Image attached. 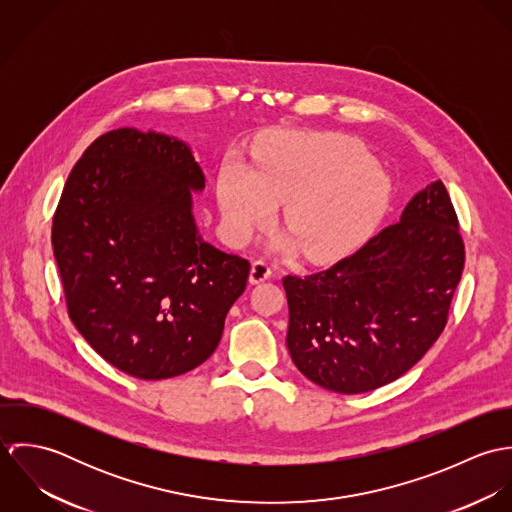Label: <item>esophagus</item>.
<instances>
[{"label":"esophagus","mask_w":512,"mask_h":512,"mask_svg":"<svg viewBox=\"0 0 512 512\" xmlns=\"http://www.w3.org/2000/svg\"><path fill=\"white\" fill-rule=\"evenodd\" d=\"M270 276H272V266L266 260H256L252 264V272H250V282L252 284L266 282Z\"/></svg>","instance_id":"34e87169"}]
</instances>
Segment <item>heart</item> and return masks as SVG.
Returning a JSON list of instances; mask_svg holds the SVG:
<instances>
[{
	"instance_id": "heart-1",
	"label": "heart",
	"mask_w": 512,
	"mask_h": 512,
	"mask_svg": "<svg viewBox=\"0 0 512 512\" xmlns=\"http://www.w3.org/2000/svg\"><path fill=\"white\" fill-rule=\"evenodd\" d=\"M217 189L222 220L234 240H248L274 219L278 200L293 240L317 260L363 242L390 199V179L365 147L313 132L272 138L256 169L238 155L224 157Z\"/></svg>"
}]
</instances>
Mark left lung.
<instances>
[{
  "mask_svg": "<svg viewBox=\"0 0 512 512\" xmlns=\"http://www.w3.org/2000/svg\"><path fill=\"white\" fill-rule=\"evenodd\" d=\"M463 264L457 215L436 181L355 254L284 278L293 363L339 394L400 378L438 341Z\"/></svg>",
  "mask_w": 512,
  "mask_h": 512,
  "instance_id": "obj_1",
  "label": "left lung"
}]
</instances>
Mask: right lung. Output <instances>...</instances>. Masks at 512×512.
Masks as SVG:
<instances>
[{
    "label": "right lung",
    "mask_w": 512,
    "mask_h": 512,
    "mask_svg": "<svg viewBox=\"0 0 512 512\" xmlns=\"http://www.w3.org/2000/svg\"><path fill=\"white\" fill-rule=\"evenodd\" d=\"M205 173L183 142L132 128L96 138L65 183L53 250L69 317L122 372L161 380L205 363L250 262L197 234Z\"/></svg>",
    "instance_id": "add662e5"
}]
</instances>
